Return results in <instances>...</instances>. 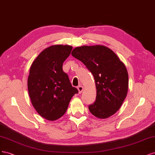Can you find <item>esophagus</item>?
<instances>
[{
  "mask_svg": "<svg viewBox=\"0 0 155 155\" xmlns=\"http://www.w3.org/2000/svg\"><path fill=\"white\" fill-rule=\"evenodd\" d=\"M77 89H78L79 93H80V94L82 93V91H83V86H78Z\"/></svg>",
  "mask_w": 155,
  "mask_h": 155,
  "instance_id": "1",
  "label": "esophagus"
}]
</instances>
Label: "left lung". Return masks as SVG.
<instances>
[{"instance_id":"1","label":"left lung","mask_w":155,"mask_h":155,"mask_svg":"<svg viewBox=\"0 0 155 155\" xmlns=\"http://www.w3.org/2000/svg\"><path fill=\"white\" fill-rule=\"evenodd\" d=\"M72 56L81 61L94 77L97 97L89 110L98 118H107L121 107L128 90V73L125 65L111 49L104 46L74 48Z\"/></svg>"}]
</instances>
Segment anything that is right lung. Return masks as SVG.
I'll list each match as a JSON object with an SVG mask.
<instances>
[{"label":"right lung","mask_w":155,"mask_h":155,"mask_svg":"<svg viewBox=\"0 0 155 155\" xmlns=\"http://www.w3.org/2000/svg\"><path fill=\"white\" fill-rule=\"evenodd\" d=\"M73 48L54 45L40 53L33 62L28 79V88L32 105L37 113L48 120L64 115L78 89L73 87L62 65Z\"/></svg>","instance_id":"obj_1"}]
</instances>
